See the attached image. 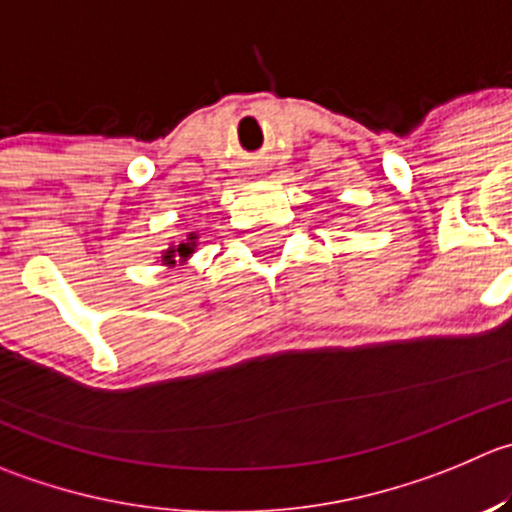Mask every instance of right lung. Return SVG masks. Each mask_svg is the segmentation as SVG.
<instances>
[{"label":"right lung","instance_id":"obj_1","mask_svg":"<svg viewBox=\"0 0 512 512\" xmlns=\"http://www.w3.org/2000/svg\"><path fill=\"white\" fill-rule=\"evenodd\" d=\"M190 252H192V237H190V240H187V242H182L180 247H175V250H167L162 260H165V262H175V257H180V260H185V257L190 255Z\"/></svg>","mask_w":512,"mask_h":512}]
</instances>
